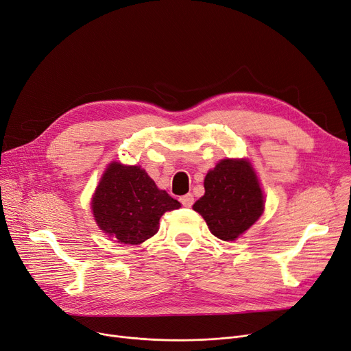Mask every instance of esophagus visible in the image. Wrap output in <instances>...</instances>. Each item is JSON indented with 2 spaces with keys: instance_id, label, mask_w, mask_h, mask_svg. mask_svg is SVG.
Listing matches in <instances>:
<instances>
[{
  "instance_id": "34e87169",
  "label": "esophagus",
  "mask_w": 351,
  "mask_h": 351,
  "mask_svg": "<svg viewBox=\"0 0 351 351\" xmlns=\"http://www.w3.org/2000/svg\"><path fill=\"white\" fill-rule=\"evenodd\" d=\"M179 201L184 206H186V208H189V206H192V204H193V195H192V193H186V195L180 197Z\"/></svg>"
}]
</instances>
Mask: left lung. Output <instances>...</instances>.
I'll return each mask as SVG.
<instances>
[{"label":"left lung","mask_w":351,"mask_h":351,"mask_svg":"<svg viewBox=\"0 0 351 351\" xmlns=\"http://www.w3.org/2000/svg\"><path fill=\"white\" fill-rule=\"evenodd\" d=\"M205 193L193 204L210 231L224 241L236 240L263 213V193L250 163L224 159L206 173Z\"/></svg>","instance_id":"obj_1"}]
</instances>
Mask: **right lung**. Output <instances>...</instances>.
<instances>
[{"label":"right lung","mask_w":351,"mask_h":351,"mask_svg":"<svg viewBox=\"0 0 351 351\" xmlns=\"http://www.w3.org/2000/svg\"><path fill=\"white\" fill-rule=\"evenodd\" d=\"M180 204L138 166L111 163L93 198L98 227L124 244H140L159 230V219Z\"/></svg>","instance_id":"add662e5"}]
</instances>
